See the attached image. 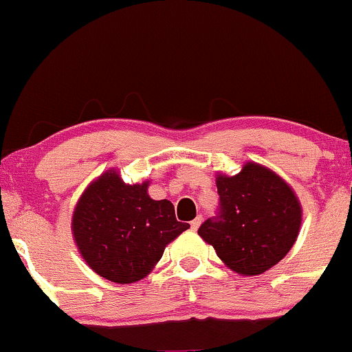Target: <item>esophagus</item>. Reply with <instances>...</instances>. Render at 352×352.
<instances>
[{
    "instance_id": "34e87169",
    "label": "esophagus",
    "mask_w": 352,
    "mask_h": 352,
    "mask_svg": "<svg viewBox=\"0 0 352 352\" xmlns=\"http://www.w3.org/2000/svg\"><path fill=\"white\" fill-rule=\"evenodd\" d=\"M200 223H201V217L199 215V217L195 218V220L190 221V228H192V230H197V228L200 227Z\"/></svg>"
}]
</instances>
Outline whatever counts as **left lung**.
Returning <instances> with one entry per match:
<instances>
[{"label":"left lung","instance_id":"obj_1","mask_svg":"<svg viewBox=\"0 0 352 352\" xmlns=\"http://www.w3.org/2000/svg\"><path fill=\"white\" fill-rule=\"evenodd\" d=\"M217 215L200 225L199 235L223 263L240 274H260L286 256L296 241L301 207L276 173L246 164L233 177L218 175Z\"/></svg>","mask_w":352,"mask_h":352}]
</instances>
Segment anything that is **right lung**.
Here are the masks:
<instances>
[{"label": "right lung", "mask_w": 352, "mask_h": 352, "mask_svg": "<svg viewBox=\"0 0 352 352\" xmlns=\"http://www.w3.org/2000/svg\"><path fill=\"white\" fill-rule=\"evenodd\" d=\"M147 182L125 185L107 172L80 197L72 232L87 265L112 283H134L147 276L165 246L190 225L177 221L168 200H152Z\"/></svg>", "instance_id": "add662e5"}]
</instances>
